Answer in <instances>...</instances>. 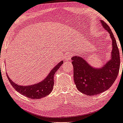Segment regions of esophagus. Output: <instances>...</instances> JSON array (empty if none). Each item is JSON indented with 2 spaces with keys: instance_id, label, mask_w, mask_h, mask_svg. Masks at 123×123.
Masks as SVG:
<instances>
[{
  "instance_id": "esophagus-1",
  "label": "esophagus",
  "mask_w": 123,
  "mask_h": 123,
  "mask_svg": "<svg viewBox=\"0 0 123 123\" xmlns=\"http://www.w3.org/2000/svg\"><path fill=\"white\" fill-rule=\"evenodd\" d=\"M73 56V54H71L69 53L68 54H67V55L66 56H65V58H66V59H70L71 58V57Z\"/></svg>"
}]
</instances>
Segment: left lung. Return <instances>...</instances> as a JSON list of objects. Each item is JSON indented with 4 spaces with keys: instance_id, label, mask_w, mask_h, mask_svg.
Instances as JSON below:
<instances>
[{
    "instance_id": "obj_1",
    "label": "left lung",
    "mask_w": 123,
    "mask_h": 123,
    "mask_svg": "<svg viewBox=\"0 0 123 123\" xmlns=\"http://www.w3.org/2000/svg\"><path fill=\"white\" fill-rule=\"evenodd\" d=\"M100 23L109 32L112 40L111 59L100 68H96L80 56L71 58L74 68V80L77 89L87 96H93L106 91L112 85L118 74L120 57L116 39L111 29L104 21Z\"/></svg>"
}]
</instances>
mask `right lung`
I'll return each mask as SVG.
<instances>
[{
  "label": "right lung",
  "mask_w": 123,
  "mask_h": 123,
  "mask_svg": "<svg viewBox=\"0 0 123 123\" xmlns=\"http://www.w3.org/2000/svg\"><path fill=\"white\" fill-rule=\"evenodd\" d=\"M62 64L63 61H62L52 68L43 81L31 86H23L17 85L9 79L8 75L7 74V75L12 87L19 93L30 99H40L51 93L54 84V77L55 74Z\"/></svg>",
  "instance_id": "add662e5"
}]
</instances>
